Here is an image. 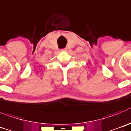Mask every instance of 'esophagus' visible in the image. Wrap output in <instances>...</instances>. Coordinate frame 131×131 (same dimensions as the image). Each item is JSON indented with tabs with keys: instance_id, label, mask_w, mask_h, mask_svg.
<instances>
[{
	"instance_id": "34e87169",
	"label": "esophagus",
	"mask_w": 131,
	"mask_h": 131,
	"mask_svg": "<svg viewBox=\"0 0 131 131\" xmlns=\"http://www.w3.org/2000/svg\"><path fill=\"white\" fill-rule=\"evenodd\" d=\"M63 51H67V48H64V49H62Z\"/></svg>"
}]
</instances>
